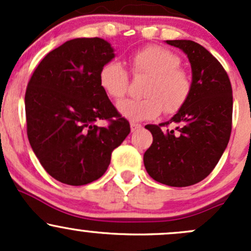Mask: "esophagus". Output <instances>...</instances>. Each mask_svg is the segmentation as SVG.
I'll return each instance as SVG.
<instances>
[{
	"label": "esophagus",
	"instance_id": "1",
	"mask_svg": "<svg viewBox=\"0 0 251 251\" xmlns=\"http://www.w3.org/2000/svg\"><path fill=\"white\" fill-rule=\"evenodd\" d=\"M130 126H131V132H136V131L140 130L142 127L141 124H137V123H131Z\"/></svg>",
	"mask_w": 251,
	"mask_h": 251
}]
</instances>
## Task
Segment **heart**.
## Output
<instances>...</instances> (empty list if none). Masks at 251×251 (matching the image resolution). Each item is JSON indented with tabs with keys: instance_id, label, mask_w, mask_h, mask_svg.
<instances>
[{
	"instance_id": "heart-1",
	"label": "heart",
	"mask_w": 251,
	"mask_h": 251,
	"mask_svg": "<svg viewBox=\"0 0 251 251\" xmlns=\"http://www.w3.org/2000/svg\"><path fill=\"white\" fill-rule=\"evenodd\" d=\"M135 75L148 76L141 100H126L118 104L119 113L132 121L151 120L161 111L174 114L187 102L192 92V80L181 67V59L171 50L159 46H147L136 50L128 59ZM98 81L105 95L120 100L128 87V74L118 60L102 65Z\"/></svg>"
}]
</instances>
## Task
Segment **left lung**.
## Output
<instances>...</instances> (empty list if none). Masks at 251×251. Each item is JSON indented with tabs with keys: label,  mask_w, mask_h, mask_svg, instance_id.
<instances>
[{
	"label": "left lung",
	"mask_w": 251,
	"mask_h": 251,
	"mask_svg": "<svg viewBox=\"0 0 251 251\" xmlns=\"http://www.w3.org/2000/svg\"><path fill=\"white\" fill-rule=\"evenodd\" d=\"M188 57L192 92L169 121L147 125L153 143L143 155L149 176L171 187L196 184L209 176L224 154L232 130L233 97L226 70L201 45L168 40ZM174 123L173 130L163 126Z\"/></svg>",
	"instance_id": "obj_1"
}]
</instances>
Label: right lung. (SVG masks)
<instances>
[{
  "mask_svg": "<svg viewBox=\"0 0 251 251\" xmlns=\"http://www.w3.org/2000/svg\"><path fill=\"white\" fill-rule=\"evenodd\" d=\"M115 57L100 37L64 42L40 62L25 92L30 146L53 178L70 186L91 183L107 171L111 151L130 124L100 86L103 64ZM100 120L110 123L105 128Z\"/></svg>",
  "mask_w": 251,
  "mask_h": 251,
  "instance_id": "obj_1",
  "label": "right lung"
}]
</instances>
